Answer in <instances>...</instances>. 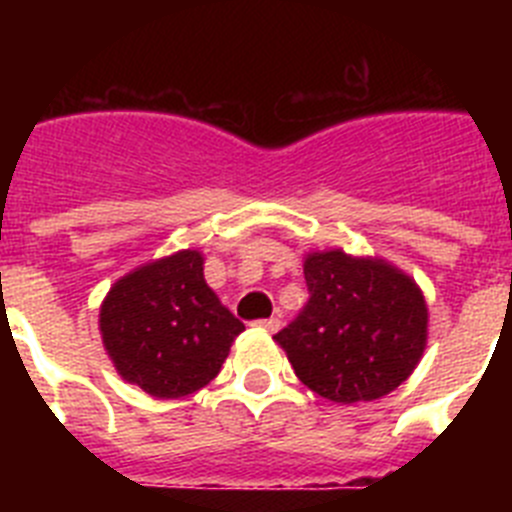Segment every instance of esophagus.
<instances>
[{
  "instance_id": "obj_1",
  "label": "esophagus",
  "mask_w": 512,
  "mask_h": 512,
  "mask_svg": "<svg viewBox=\"0 0 512 512\" xmlns=\"http://www.w3.org/2000/svg\"><path fill=\"white\" fill-rule=\"evenodd\" d=\"M256 325L264 330H269V333H277L279 325H282V320L279 318H266V320H256Z\"/></svg>"
}]
</instances>
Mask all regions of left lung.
Returning <instances> with one entry per match:
<instances>
[{"label":"left lung","mask_w":512,"mask_h":512,"mask_svg":"<svg viewBox=\"0 0 512 512\" xmlns=\"http://www.w3.org/2000/svg\"><path fill=\"white\" fill-rule=\"evenodd\" d=\"M310 300L274 341L302 384L330 402H369L397 390L428 343V305L410 274L341 248L305 256Z\"/></svg>","instance_id":"1"}]
</instances>
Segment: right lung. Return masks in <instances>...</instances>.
<instances>
[{
  "mask_svg": "<svg viewBox=\"0 0 512 512\" xmlns=\"http://www.w3.org/2000/svg\"><path fill=\"white\" fill-rule=\"evenodd\" d=\"M243 330L205 282L197 248L133 269L99 307V333L117 374L158 400L210 384Z\"/></svg>",
  "mask_w": 512,
  "mask_h": 512,
  "instance_id": "1",
  "label": "right lung"
}]
</instances>
